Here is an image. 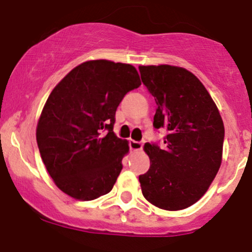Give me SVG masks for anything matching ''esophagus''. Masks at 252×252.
I'll return each mask as SVG.
<instances>
[{
	"label": "esophagus",
	"instance_id": "34e87169",
	"mask_svg": "<svg viewBox=\"0 0 252 252\" xmlns=\"http://www.w3.org/2000/svg\"><path fill=\"white\" fill-rule=\"evenodd\" d=\"M129 147L133 151H140L142 149V142L135 141V140H129Z\"/></svg>",
	"mask_w": 252,
	"mask_h": 252
}]
</instances>
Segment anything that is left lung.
<instances>
[{
    "label": "left lung",
    "mask_w": 252,
    "mask_h": 252,
    "mask_svg": "<svg viewBox=\"0 0 252 252\" xmlns=\"http://www.w3.org/2000/svg\"><path fill=\"white\" fill-rule=\"evenodd\" d=\"M141 80L156 101L155 129L163 145L146 142L150 168L139 175L142 195L167 211L199 201L222 163L224 126L208 91L191 72L174 65H140Z\"/></svg>",
    "instance_id": "obj_1"
}]
</instances>
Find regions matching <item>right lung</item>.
<instances>
[{
	"label": "right lung",
	"instance_id": "right-lung-1",
	"mask_svg": "<svg viewBox=\"0 0 252 252\" xmlns=\"http://www.w3.org/2000/svg\"><path fill=\"white\" fill-rule=\"evenodd\" d=\"M141 85L130 64L88 61L70 70L48 96L36 141L48 174L69 196L83 201L112 190L128 154L113 133L116 111Z\"/></svg>",
	"mask_w": 252,
	"mask_h": 252
}]
</instances>
